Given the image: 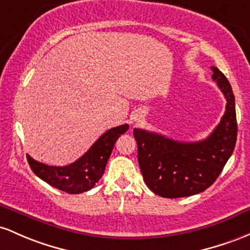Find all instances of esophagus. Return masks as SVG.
I'll return each instance as SVG.
<instances>
[{
  "instance_id": "obj_1",
  "label": "esophagus",
  "mask_w": 250,
  "mask_h": 250,
  "mask_svg": "<svg viewBox=\"0 0 250 250\" xmlns=\"http://www.w3.org/2000/svg\"><path fill=\"white\" fill-rule=\"evenodd\" d=\"M142 118H143V116H136V117L133 118V119H134V122H139V120L142 119Z\"/></svg>"
}]
</instances>
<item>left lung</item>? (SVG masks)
I'll list each match as a JSON object with an SVG mask.
<instances>
[{
  "instance_id": "left-lung-1",
  "label": "left lung",
  "mask_w": 250,
  "mask_h": 250,
  "mask_svg": "<svg viewBox=\"0 0 250 250\" xmlns=\"http://www.w3.org/2000/svg\"><path fill=\"white\" fill-rule=\"evenodd\" d=\"M227 100L220 124L208 138L200 142H177L162 134L134 128L138 163L148 189L167 198L188 197L204 191L222 172L230 158L237 137L235 97L226 75L211 67Z\"/></svg>"
}]
</instances>
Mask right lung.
I'll list each match as a JSON object with an SVG mask.
<instances>
[{"instance_id":"obj_1","label":"right lung","mask_w":250,"mask_h":250,"mask_svg":"<svg viewBox=\"0 0 250 250\" xmlns=\"http://www.w3.org/2000/svg\"><path fill=\"white\" fill-rule=\"evenodd\" d=\"M127 130L128 125L124 124L106 131L85 155L66 167H49L36 162L29 155H27V161L33 172L49 186L67 193L88 191L105 172L117 139Z\"/></svg>"}]
</instances>
